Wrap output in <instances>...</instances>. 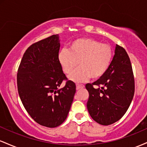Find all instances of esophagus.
I'll return each instance as SVG.
<instances>
[{"mask_svg": "<svg viewBox=\"0 0 147 147\" xmlns=\"http://www.w3.org/2000/svg\"><path fill=\"white\" fill-rule=\"evenodd\" d=\"M84 88V85H83V84H76V88H77V90H79L80 88Z\"/></svg>", "mask_w": 147, "mask_h": 147, "instance_id": "34e87169", "label": "esophagus"}]
</instances>
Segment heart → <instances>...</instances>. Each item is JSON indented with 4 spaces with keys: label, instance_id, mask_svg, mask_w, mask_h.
<instances>
[{
    "label": "heart",
    "instance_id": "obj_1",
    "mask_svg": "<svg viewBox=\"0 0 147 147\" xmlns=\"http://www.w3.org/2000/svg\"><path fill=\"white\" fill-rule=\"evenodd\" d=\"M59 61L65 74L71 73L79 65L80 67L69 76L76 83L83 82L90 77L98 79L106 74L113 59V50L109 45L90 38L74 40L68 50L59 53Z\"/></svg>",
    "mask_w": 147,
    "mask_h": 147
}]
</instances>
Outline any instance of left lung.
Segmentation results:
<instances>
[{"instance_id": "obj_1", "label": "left lung", "mask_w": 147, "mask_h": 147, "mask_svg": "<svg viewBox=\"0 0 147 147\" xmlns=\"http://www.w3.org/2000/svg\"><path fill=\"white\" fill-rule=\"evenodd\" d=\"M86 88L89 92L88 111L95 122L107 126L123 117L135 92L132 65L124 48L116 45L109 70L94 83L87 84Z\"/></svg>"}]
</instances>
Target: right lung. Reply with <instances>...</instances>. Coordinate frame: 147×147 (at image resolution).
I'll return each instance as SVG.
<instances>
[{
	"instance_id": "right-lung-1",
	"label": "right lung",
	"mask_w": 147,
	"mask_h": 147,
	"mask_svg": "<svg viewBox=\"0 0 147 147\" xmlns=\"http://www.w3.org/2000/svg\"><path fill=\"white\" fill-rule=\"evenodd\" d=\"M59 34L33 43L26 50L18 69L17 86L25 110L40 125L55 128L66 119L76 85L68 79L59 61Z\"/></svg>"
}]
</instances>
